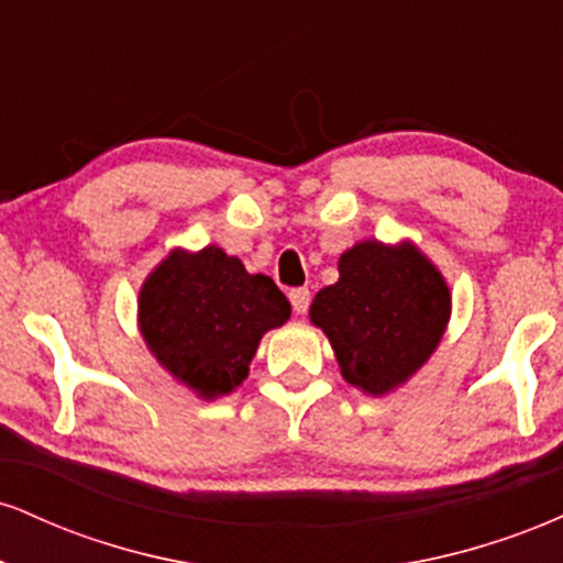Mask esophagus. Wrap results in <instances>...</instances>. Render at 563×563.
<instances>
[{
  "instance_id": "obj_1",
  "label": "esophagus",
  "mask_w": 563,
  "mask_h": 563,
  "mask_svg": "<svg viewBox=\"0 0 563 563\" xmlns=\"http://www.w3.org/2000/svg\"><path fill=\"white\" fill-rule=\"evenodd\" d=\"M290 299V307H294L296 314H303L309 309V301H312V296H309V288H294L288 294Z\"/></svg>"
}]
</instances>
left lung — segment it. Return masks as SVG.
<instances>
[{"label":"left lung","mask_w":563,"mask_h":563,"mask_svg":"<svg viewBox=\"0 0 563 563\" xmlns=\"http://www.w3.org/2000/svg\"><path fill=\"white\" fill-rule=\"evenodd\" d=\"M450 288L412 243L363 241L339 260L309 320L331 341L341 376L360 391L389 394L434 354L450 320Z\"/></svg>","instance_id":"1"}]
</instances>
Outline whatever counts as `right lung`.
I'll list each match as a JSON object with an SVG mask.
<instances>
[{
  "instance_id": "obj_1",
  "label": "right lung",
  "mask_w": 563,
  "mask_h": 563,
  "mask_svg": "<svg viewBox=\"0 0 563 563\" xmlns=\"http://www.w3.org/2000/svg\"><path fill=\"white\" fill-rule=\"evenodd\" d=\"M140 333L156 360L198 397L235 391L269 328L290 318L273 277L249 275L219 245L174 249L140 288Z\"/></svg>"
}]
</instances>
